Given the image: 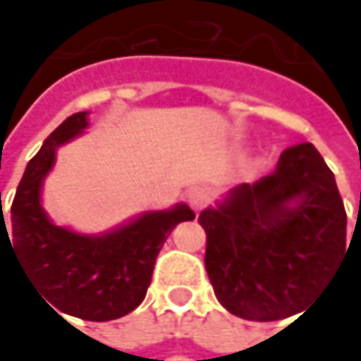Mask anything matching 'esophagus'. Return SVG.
<instances>
[{"instance_id": "esophagus-1", "label": "esophagus", "mask_w": 361, "mask_h": 361, "mask_svg": "<svg viewBox=\"0 0 361 361\" xmlns=\"http://www.w3.org/2000/svg\"><path fill=\"white\" fill-rule=\"evenodd\" d=\"M209 202V192L204 188H192L188 192V204L195 209V211H201L202 207Z\"/></svg>"}]
</instances>
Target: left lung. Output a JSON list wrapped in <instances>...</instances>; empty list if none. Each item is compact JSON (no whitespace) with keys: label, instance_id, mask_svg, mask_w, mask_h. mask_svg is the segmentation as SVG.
<instances>
[{"label":"left lung","instance_id":"left-lung-1","mask_svg":"<svg viewBox=\"0 0 361 361\" xmlns=\"http://www.w3.org/2000/svg\"><path fill=\"white\" fill-rule=\"evenodd\" d=\"M199 223L216 299L251 322L301 312L345 253L343 201L312 142L289 146L275 173L235 187Z\"/></svg>","mask_w":361,"mask_h":361}]
</instances>
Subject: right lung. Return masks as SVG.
Returning a JSON list of instances; mask_svg holds the SVG:
<instances>
[{
    "instance_id": "obj_1",
    "label": "right lung",
    "mask_w": 361,
    "mask_h": 361,
    "mask_svg": "<svg viewBox=\"0 0 361 361\" xmlns=\"http://www.w3.org/2000/svg\"><path fill=\"white\" fill-rule=\"evenodd\" d=\"M86 126V112L72 114L27 162L11 202L9 227L1 213L0 247L4 235L13 245L11 251L23 273L54 312L88 322H110L145 301L162 245L178 223L192 221L195 213L187 204H178L173 211L146 213L102 237L51 225L39 204L42 180L54 164L56 148Z\"/></svg>"
}]
</instances>
